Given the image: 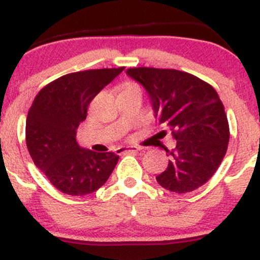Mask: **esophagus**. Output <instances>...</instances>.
<instances>
[{
	"label": "esophagus",
	"instance_id": "34e87169",
	"mask_svg": "<svg viewBox=\"0 0 260 260\" xmlns=\"http://www.w3.org/2000/svg\"><path fill=\"white\" fill-rule=\"evenodd\" d=\"M139 149L136 148V147H122V148H118L117 150H116V153L118 155H123V154H133V153H138Z\"/></svg>",
	"mask_w": 260,
	"mask_h": 260
}]
</instances>
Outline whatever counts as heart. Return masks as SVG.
I'll return each instance as SVG.
<instances>
[{
  "mask_svg": "<svg viewBox=\"0 0 260 260\" xmlns=\"http://www.w3.org/2000/svg\"><path fill=\"white\" fill-rule=\"evenodd\" d=\"M133 88H139V85L136 84V83H126V84L123 85V90H127V89H133Z\"/></svg>",
  "mask_w": 260,
  "mask_h": 260,
  "instance_id": "b5f03b06",
  "label": "heart"
}]
</instances>
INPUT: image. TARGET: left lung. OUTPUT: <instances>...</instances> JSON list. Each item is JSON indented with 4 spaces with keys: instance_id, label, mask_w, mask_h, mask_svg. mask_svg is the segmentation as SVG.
<instances>
[{
    "instance_id": "1",
    "label": "left lung",
    "mask_w": 260,
    "mask_h": 260,
    "mask_svg": "<svg viewBox=\"0 0 260 260\" xmlns=\"http://www.w3.org/2000/svg\"><path fill=\"white\" fill-rule=\"evenodd\" d=\"M127 74L147 89L159 124L177 140L175 149H165L170 160L156 176L160 186L188 193L207 183L230 139L228 116L215 89L193 74L169 68L134 67Z\"/></svg>"
}]
</instances>
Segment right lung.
<instances>
[{
	"label": "right lung",
	"mask_w": 260,
	"mask_h": 260,
	"mask_svg": "<svg viewBox=\"0 0 260 260\" xmlns=\"http://www.w3.org/2000/svg\"><path fill=\"white\" fill-rule=\"evenodd\" d=\"M124 67L68 73L45 85L32 101L25 140L32 161L58 190L90 194L112 174L118 155L80 148L77 128L86 118L91 100Z\"/></svg>",
	"instance_id": "right-lung-1"
}]
</instances>
